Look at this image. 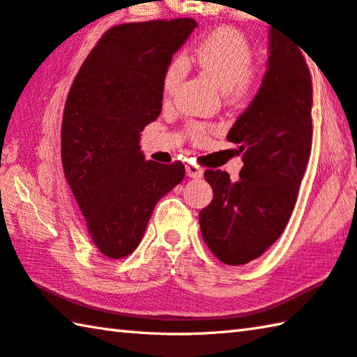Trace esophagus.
Instances as JSON below:
<instances>
[{
  "label": "esophagus",
  "mask_w": 357,
  "mask_h": 357,
  "mask_svg": "<svg viewBox=\"0 0 357 357\" xmlns=\"http://www.w3.org/2000/svg\"><path fill=\"white\" fill-rule=\"evenodd\" d=\"M185 167H186V175H188V177H191V178H201L204 175L202 169L195 166V165H191V162H188V165H186Z\"/></svg>",
  "instance_id": "obj_1"
}]
</instances>
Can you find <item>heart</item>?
Segmentation results:
<instances>
[{
    "label": "heart",
    "mask_w": 357,
    "mask_h": 357,
    "mask_svg": "<svg viewBox=\"0 0 357 357\" xmlns=\"http://www.w3.org/2000/svg\"><path fill=\"white\" fill-rule=\"evenodd\" d=\"M192 59L230 97H241L252 84L254 50L238 29L222 26L205 36L192 50ZM185 72L186 62L183 58H174L169 62L162 75L165 96H172ZM188 133L195 142H202L207 139L208 128L202 123H192Z\"/></svg>",
    "instance_id": "b5f03b06"
}]
</instances>
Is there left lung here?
<instances>
[{
    "mask_svg": "<svg viewBox=\"0 0 357 357\" xmlns=\"http://www.w3.org/2000/svg\"><path fill=\"white\" fill-rule=\"evenodd\" d=\"M312 79L295 43L270 28L268 68L227 139L238 144V182L207 169L213 201L199 213L204 241L227 265L260 257L282 235L312 149Z\"/></svg>",
    "mask_w": 357,
    "mask_h": 357,
    "instance_id": "1",
    "label": "left lung"
}]
</instances>
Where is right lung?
Here are the masks:
<instances>
[{"instance_id":"obj_1","label":"right lung","mask_w":357,"mask_h":357,"mask_svg":"<svg viewBox=\"0 0 357 357\" xmlns=\"http://www.w3.org/2000/svg\"><path fill=\"white\" fill-rule=\"evenodd\" d=\"M196 26L192 18L117 24L92 48L68 92L62 167L106 259L135 251L156 202L185 177L183 162L144 158L139 136L160 116L162 75Z\"/></svg>"}]
</instances>
